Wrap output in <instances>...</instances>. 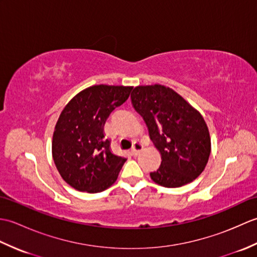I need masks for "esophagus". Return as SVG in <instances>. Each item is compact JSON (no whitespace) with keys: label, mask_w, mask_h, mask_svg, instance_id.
I'll use <instances>...</instances> for the list:
<instances>
[{"label":"esophagus","mask_w":257,"mask_h":257,"mask_svg":"<svg viewBox=\"0 0 257 257\" xmlns=\"http://www.w3.org/2000/svg\"><path fill=\"white\" fill-rule=\"evenodd\" d=\"M143 148H144V146H143V144L141 143H139V141H136V143H134V146H133V149L130 150V155L132 156H134V157H136V156H138V154L139 152L143 150Z\"/></svg>","instance_id":"34e87169"}]
</instances>
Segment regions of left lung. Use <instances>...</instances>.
<instances>
[{"label":"left lung","mask_w":257,"mask_h":257,"mask_svg":"<svg viewBox=\"0 0 257 257\" xmlns=\"http://www.w3.org/2000/svg\"><path fill=\"white\" fill-rule=\"evenodd\" d=\"M132 102L161 155L159 169L150 173L152 181L179 188L198 178L211 154L209 129L202 114L173 89L158 84L135 87Z\"/></svg>","instance_id":"1"}]
</instances>
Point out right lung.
Here are the masks:
<instances>
[{"label":"right lung","mask_w":257,"mask_h":257,"mask_svg":"<svg viewBox=\"0 0 257 257\" xmlns=\"http://www.w3.org/2000/svg\"><path fill=\"white\" fill-rule=\"evenodd\" d=\"M133 87L95 85L78 92L59 116L52 154L64 181L81 192L97 193L114 183L125 158L113 155L103 125L128 99Z\"/></svg>","instance_id":"1"}]
</instances>
